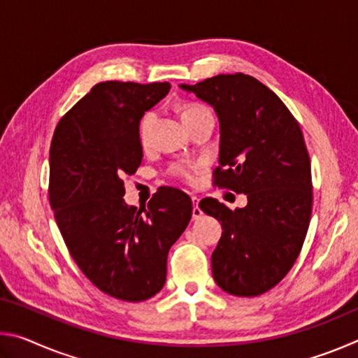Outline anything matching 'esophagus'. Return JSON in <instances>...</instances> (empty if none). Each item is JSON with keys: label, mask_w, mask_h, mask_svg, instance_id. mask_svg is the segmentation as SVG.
Masks as SVG:
<instances>
[{"label": "esophagus", "mask_w": 358, "mask_h": 358, "mask_svg": "<svg viewBox=\"0 0 358 358\" xmlns=\"http://www.w3.org/2000/svg\"><path fill=\"white\" fill-rule=\"evenodd\" d=\"M191 199H192V203H194V208H192V220H199V217L202 216V210L197 207V203H199V199H197L196 196H192Z\"/></svg>", "instance_id": "esophagus-1"}]
</instances>
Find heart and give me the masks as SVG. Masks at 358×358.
<instances>
[{
	"mask_svg": "<svg viewBox=\"0 0 358 358\" xmlns=\"http://www.w3.org/2000/svg\"><path fill=\"white\" fill-rule=\"evenodd\" d=\"M205 112H210L207 107H203L202 104H187L183 107V112H181V118H183V123H186L187 120H191L194 117H197V115L205 113ZM153 120H155V115L148 112L145 113V117L141 121V126H138V134H141V141L142 142H147V138L150 136V129H151V124H153ZM175 172H177L180 177H183L185 180H192L194 178V169L192 167H185V166H178L175 169Z\"/></svg>",
	"mask_w": 358,
	"mask_h": 358,
	"instance_id": "b5f03b06",
	"label": "heart"
}]
</instances>
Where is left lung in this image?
Returning a JSON list of instances; mask_svg holds the SVG:
<instances>
[{"label": "left lung", "mask_w": 358, "mask_h": 358, "mask_svg": "<svg viewBox=\"0 0 358 358\" xmlns=\"http://www.w3.org/2000/svg\"><path fill=\"white\" fill-rule=\"evenodd\" d=\"M180 88L210 104L220 120L215 183L248 197L234 211L211 197L199 203L222 227L211 254L213 278L227 294L260 295L289 273L310 226L311 161L301 129L251 76L220 74Z\"/></svg>", "instance_id": "obj_1"}]
</instances>
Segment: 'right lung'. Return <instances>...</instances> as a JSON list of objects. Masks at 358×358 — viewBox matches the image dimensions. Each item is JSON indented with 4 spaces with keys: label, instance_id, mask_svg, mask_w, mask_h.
<instances>
[{
    "label": "right lung",
    "instance_id": "right-lung-1",
    "mask_svg": "<svg viewBox=\"0 0 358 358\" xmlns=\"http://www.w3.org/2000/svg\"><path fill=\"white\" fill-rule=\"evenodd\" d=\"M169 90V82H101L52 138L48 199L59 232L83 275L118 300L143 301L164 287L169 250L192 216L177 187H161L143 213L123 199V177L142 164L141 120Z\"/></svg>",
    "mask_w": 358,
    "mask_h": 358
}]
</instances>
